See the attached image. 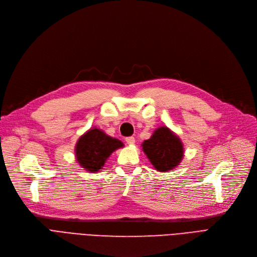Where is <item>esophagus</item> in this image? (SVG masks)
Listing matches in <instances>:
<instances>
[{"instance_id":"1","label":"esophagus","mask_w":257,"mask_h":257,"mask_svg":"<svg viewBox=\"0 0 257 257\" xmlns=\"http://www.w3.org/2000/svg\"><path fill=\"white\" fill-rule=\"evenodd\" d=\"M125 142H126L127 144H131V145H132V144L135 143V138L132 137V136H131V137H126V138H125Z\"/></svg>"}]
</instances>
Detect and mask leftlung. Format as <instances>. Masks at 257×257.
Instances as JSON below:
<instances>
[{
	"label": "left lung",
	"mask_w": 257,
	"mask_h": 257,
	"mask_svg": "<svg viewBox=\"0 0 257 257\" xmlns=\"http://www.w3.org/2000/svg\"><path fill=\"white\" fill-rule=\"evenodd\" d=\"M142 148L159 172L173 169L183 158V145L180 139L164 126L156 130L151 139L143 142Z\"/></svg>",
	"instance_id": "left-lung-1"
}]
</instances>
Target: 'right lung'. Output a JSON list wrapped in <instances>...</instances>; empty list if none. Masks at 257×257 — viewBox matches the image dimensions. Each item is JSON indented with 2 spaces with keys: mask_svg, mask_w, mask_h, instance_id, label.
I'll list each match as a JSON object with an SVG mask.
<instances>
[{
  "mask_svg": "<svg viewBox=\"0 0 257 257\" xmlns=\"http://www.w3.org/2000/svg\"><path fill=\"white\" fill-rule=\"evenodd\" d=\"M121 146H123V143L120 140L105 135L100 130H90L76 144L77 161L89 172H98L109 155Z\"/></svg>",
  "mask_w": 257,
  "mask_h": 257,
  "instance_id": "right-lung-1",
  "label": "right lung"
}]
</instances>
